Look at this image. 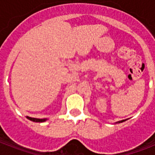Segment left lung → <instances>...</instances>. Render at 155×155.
<instances>
[{"instance_id": "8db88e82", "label": "left lung", "mask_w": 155, "mask_h": 155, "mask_svg": "<svg viewBox=\"0 0 155 155\" xmlns=\"http://www.w3.org/2000/svg\"><path fill=\"white\" fill-rule=\"evenodd\" d=\"M125 120H126V119H125V120H119V121H117V122H116V124H117V123H122V122H124V121H125Z\"/></svg>"}]
</instances>
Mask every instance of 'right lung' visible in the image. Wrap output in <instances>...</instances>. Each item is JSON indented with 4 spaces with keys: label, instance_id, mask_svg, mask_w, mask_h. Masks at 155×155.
<instances>
[{
    "label": "right lung",
    "instance_id": "add662e5",
    "mask_svg": "<svg viewBox=\"0 0 155 155\" xmlns=\"http://www.w3.org/2000/svg\"><path fill=\"white\" fill-rule=\"evenodd\" d=\"M27 119H29L30 120H32V121H35V122H44L46 120H47V118H43V119H39V118H34L30 117H26Z\"/></svg>",
    "mask_w": 155,
    "mask_h": 155
}]
</instances>
